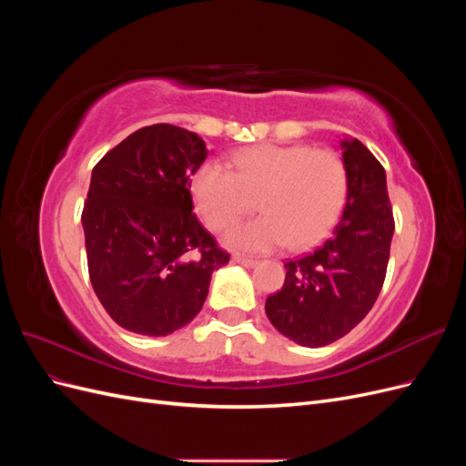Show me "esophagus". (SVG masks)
I'll return each mask as SVG.
<instances>
[{"label": "esophagus", "mask_w": 466, "mask_h": 466, "mask_svg": "<svg viewBox=\"0 0 466 466\" xmlns=\"http://www.w3.org/2000/svg\"><path fill=\"white\" fill-rule=\"evenodd\" d=\"M233 260L235 262H238V264H243V266H247V268H250V266H255L258 260L257 258H250V257H243V255H233Z\"/></svg>", "instance_id": "obj_1"}]
</instances>
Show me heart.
<instances>
[{
  "label": "heart",
  "mask_w": 466,
  "mask_h": 466,
  "mask_svg": "<svg viewBox=\"0 0 466 466\" xmlns=\"http://www.w3.org/2000/svg\"><path fill=\"white\" fill-rule=\"evenodd\" d=\"M192 190L211 231L228 229L258 202L264 216L233 228L231 247L268 250L289 243L303 248L327 237L340 216L348 173L332 149L268 144L233 155L231 171L204 165Z\"/></svg>",
  "instance_id": "1"
}]
</instances>
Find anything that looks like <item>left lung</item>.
Returning <instances> with one entry per match:
<instances>
[{
    "label": "left lung",
    "mask_w": 466,
    "mask_h": 466,
    "mask_svg": "<svg viewBox=\"0 0 466 466\" xmlns=\"http://www.w3.org/2000/svg\"><path fill=\"white\" fill-rule=\"evenodd\" d=\"M348 198L332 235L288 260L286 281L266 299V315L307 348L336 342L371 311L383 288L394 218L385 168L360 139H342Z\"/></svg>",
    "instance_id": "8db88e82"
}]
</instances>
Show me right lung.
<instances>
[{
    "mask_svg": "<svg viewBox=\"0 0 466 466\" xmlns=\"http://www.w3.org/2000/svg\"><path fill=\"white\" fill-rule=\"evenodd\" d=\"M208 149L173 124L130 134L93 168L81 223L93 289L122 329L167 336L208 298L214 270L229 262L192 214L190 175Z\"/></svg>",
    "mask_w": 466,
    "mask_h": 466,
    "instance_id": "add662e5",
    "label": "right lung"
}]
</instances>
